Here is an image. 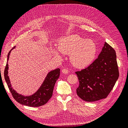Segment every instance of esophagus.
Returning a JSON list of instances; mask_svg holds the SVG:
<instances>
[{
  "label": "esophagus",
  "mask_w": 128,
  "mask_h": 128,
  "mask_svg": "<svg viewBox=\"0 0 128 128\" xmlns=\"http://www.w3.org/2000/svg\"><path fill=\"white\" fill-rule=\"evenodd\" d=\"M62 73H64V74H67L68 73L69 71L67 69L64 68L62 69Z\"/></svg>",
  "instance_id": "obj_1"
}]
</instances>
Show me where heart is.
Masks as SVG:
<instances>
[{
	"label": "heart",
	"instance_id": "1",
	"mask_svg": "<svg viewBox=\"0 0 128 128\" xmlns=\"http://www.w3.org/2000/svg\"><path fill=\"white\" fill-rule=\"evenodd\" d=\"M58 52L53 50L55 56L61 58V53L70 55V61L77 68H83L90 65L97 53V46L90 39L86 40L78 34H71L61 38L58 42Z\"/></svg>",
	"mask_w": 128,
	"mask_h": 128
}]
</instances>
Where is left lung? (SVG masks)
<instances>
[{
    "label": "left lung",
    "instance_id": "obj_1",
    "mask_svg": "<svg viewBox=\"0 0 128 128\" xmlns=\"http://www.w3.org/2000/svg\"><path fill=\"white\" fill-rule=\"evenodd\" d=\"M75 73L80 83L76 93L80 99L93 102L106 98L119 76L114 49L105 42L97 59Z\"/></svg>",
    "mask_w": 128,
    "mask_h": 128
}]
</instances>
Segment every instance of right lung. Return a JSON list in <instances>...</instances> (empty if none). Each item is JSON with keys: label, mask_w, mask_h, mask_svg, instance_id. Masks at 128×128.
<instances>
[{"label": "right lung", "mask_w": 128, "mask_h": 128, "mask_svg": "<svg viewBox=\"0 0 128 128\" xmlns=\"http://www.w3.org/2000/svg\"><path fill=\"white\" fill-rule=\"evenodd\" d=\"M15 48V46L13 47L8 53L7 64L4 70L5 80L10 93L17 102L24 105L30 107H39L44 105L46 103H47L49 99L52 97L54 86L56 80L59 78L60 75V69L57 68L55 70L49 72L40 88L34 94L29 96H24L18 94L12 87L8 76V60H9L11 51Z\"/></svg>", "instance_id": "1"}]
</instances>
